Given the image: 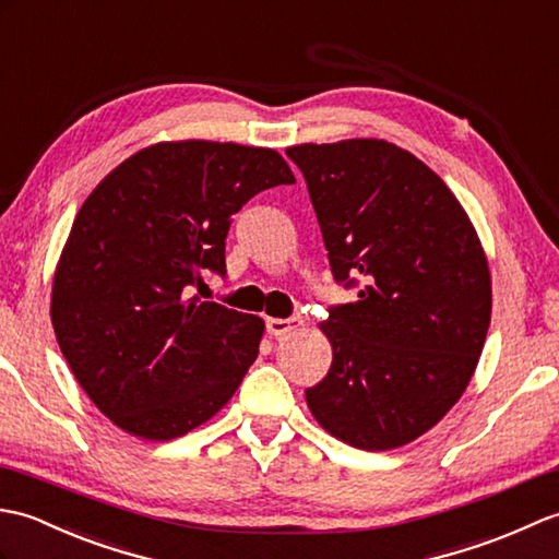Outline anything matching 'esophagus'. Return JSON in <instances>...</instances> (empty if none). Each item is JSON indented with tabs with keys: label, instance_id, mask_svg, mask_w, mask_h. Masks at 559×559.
<instances>
[{
	"label": "esophagus",
	"instance_id": "34e87169",
	"mask_svg": "<svg viewBox=\"0 0 559 559\" xmlns=\"http://www.w3.org/2000/svg\"><path fill=\"white\" fill-rule=\"evenodd\" d=\"M304 325L301 318H270L267 320V334L270 337H287Z\"/></svg>",
	"mask_w": 559,
	"mask_h": 559
}]
</instances>
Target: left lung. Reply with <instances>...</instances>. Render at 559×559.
<instances>
[{
	"mask_svg": "<svg viewBox=\"0 0 559 559\" xmlns=\"http://www.w3.org/2000/svg\"><path fill=\"white\" fill-rule=\"evenodd\" d=\"M304 171L337 282L358 301L320 330L332 366L306 402L330 436L394 450L424 436L464 394L492 308L488 258L436 171L380 139L287 147Z\"/></svg>",
	"mask_w": 559,
	"mask_h": 559,
	"instance_id": "left-lung-1",
	"label": "left lung"
}]
</instances>
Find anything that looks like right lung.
Returning <instances> with one entry per match:
<instances>
[{"instance_id": "1", "label": "right lung", "mask_w": 559, "mask_h": 559, "mask_svg": "<svg viewBox=\"0 0 559 559\" xmlns=\"http://www.w3.org/2000/svg\"><path fill=\"white\" fill-rule=\"evenodd\" d=\"M294 181L270 147L167 141L123 159L85 198L49 316L73 378L111 424L165 442L231 400L265 322L186 294L203 270L225 272L231 215Z\"/></svg>"}]
</instances>
